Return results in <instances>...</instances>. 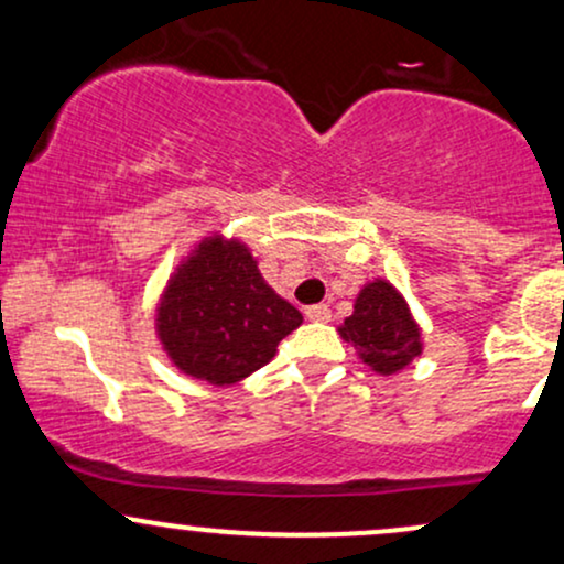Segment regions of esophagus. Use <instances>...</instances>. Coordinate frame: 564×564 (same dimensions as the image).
I'll return each mask as SVG.
<instances>
[{
	"mask_svg": "<svg viewBox=\"0 0 564 564\" xmlns=\"http://www.w3.org/2000/svg\"><path fill=\"white\" fill-rule=\"evenodd\" d=\"M304 315H307L310 321H332V310L326 307V304H310V307H304Z\"/></svg>",
	"mask_w": 564,
	"mask_h": 564,
	"instance_id": "1",
	"label": "esophagus"
}]
</instances>
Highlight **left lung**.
Listing matches in <instances>:
<instances>
[{
  "label": "left lung",
  "instance_id": "1",
  "mask_svg": "<svg viewBox=\"0 0 564 564\" xmlns=\"http://www.w3.org/2000/svg\"><path fill=\"white\" fill-rule=\"evenodd\" d=\"M339 332L379 373L400 371L422 352L419 326L408 313L405 300L384 281L368 283L360 291L355 313Z\"/></svg>",
  "mask_w": 564,
  "mask_h": 564
}]
</instances>
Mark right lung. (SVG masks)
<instances>
[{
    "mask_svg": "<svg viewBox=\"0 0 564 564\" xmlns=\"http://www.w3.org/2000/svg\"><path fill=\"white\" fill-rule=\"evenodd\" d=\"M300 323V310L262 281L246 246L217 238L177 270L159 307L170 358L212 384H232L262 368Z\"/></svg>",
    "mask_w": 564,
    "mask_h": 564,
    "instance_id": "add662e5",
    "label": "right lung"
}]
</instances>
